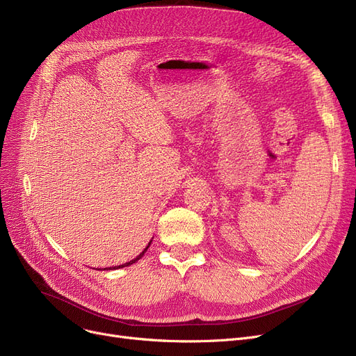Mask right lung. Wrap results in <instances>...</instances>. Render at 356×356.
Here are the masks:
<instances>
[{"label": "right lung", "mask_w": 356, "mask_h": 356, "mask_svg": "<svg viewBox=\"0 0 356 356\" xmlns=\"http://www.w3.org/2000/svg\"><path fill=\"white\" fill-rule=\"evenodd\" d=\"M149 244H152V241L148 242V245L145 247V250L140 254V255H137L134 259H131V261H128V263H125V264H122V266H117V267H109V268H105V270H117V268H122V267H128V266H131V264H134V263H137V261L144 255V252L148 250V247H149Z\"/></svg>", "instance_id": "right-lung-1"}]
</instances>
